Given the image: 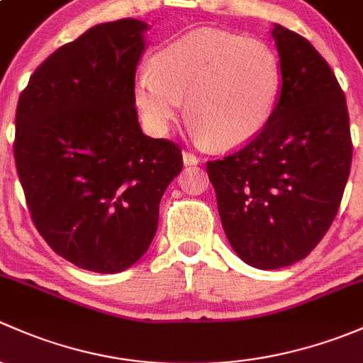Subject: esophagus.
I'll return each instance as SVG.
<instances>
[{
  "label": "esophagus",
  "instance_id": "1",
  "mask_svg": "<svg viewBox=\"0 0 363 363\" xmlns=\"http://www.w3.org/2000/svg\"><path fill=\"white\" fill-rule=\"evenodd\" d=\"M183 164L185 166H197L199 164V157L190 154V152H183Z\"/></svg>",
  "mask_w": 363,
  "mask_h": 363
}]
</instances>
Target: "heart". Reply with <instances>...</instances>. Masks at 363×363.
Returning a JSON list of instances; mask_svg holds the SVG:
<instances>
[{
  "instance_id": "1",
  "label": "heart",
  "mask_w": 363,
  "mask_h": 363,
  "mask_svg": "<svg viewBox=\"0 0 363 363\" xmlns=\"http://www.w3.org/2000/svg\"><path fill=\"white\" fill-rule=\"evenodd\" d=\"M281 87L274 52L260 40L220 29H197L152 57L134 82V103L154 134H166L182 113L199 141L234 148L267 125Z\"/></svg>"
}]
</instances>
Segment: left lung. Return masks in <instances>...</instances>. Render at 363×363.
Listing matches in <instances>:
<instances>
[{
  "instance_id": "obj_1",
  "label": "left lung",
  "mask_w": 363,
  "mask_h": 363,
  "mask_svg": "<svg viewBox=\"0 0 363 363\" xmlns=\"http://www.w3.org/2000/svg\"><path fill=\"white\" fill-rule=\"evenodd\" d=\"M281 92L259 136L206 171L239 259L272 271L309 255L337 215L353 145L346 98L330 66L274 24Z\"/></svg>"
}]
</instances>
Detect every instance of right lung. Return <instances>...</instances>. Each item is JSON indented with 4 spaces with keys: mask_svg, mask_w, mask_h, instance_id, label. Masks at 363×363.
Instances as JSON below:
<instances>
[{
    "mask_svg": "<svg viewBox=\"0 0 363 363\" xmlns=\"http://www.w3.org/2000/svg\"><path fill=\"white\" fill-rule=\"evenodd\" d=\"M148 24L87 29L47 57L22 91L13 154L36 229L80 269L115 274L147 253L182 150L141 130L134 80Z\"/></svg>",
    "mask_w": 363,
    "mask_h": 363,
    "instance_id": "1",
    "label": "right lung"
}]
</instances>
